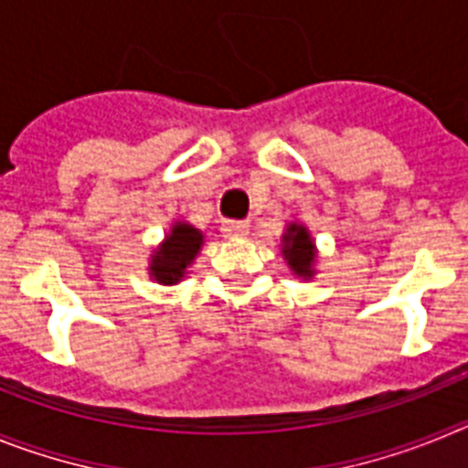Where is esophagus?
<instances>
[{
    "label": "esophagus",
    "instance_id": "obj_1",
    "mask_svg": "<svg viewBox=\"0 0 468 468\" xmlns=\"http://www.w3.org/2000/svg\"><path fill=\"white\" fill-rule=\"evenodd\" d=\"M250 225L246 220H225L222 222V234L227 239H239V237H246Z\"/></svg>",
    "mask_w": 468,
    "mask_h": 468
}]
</instances>
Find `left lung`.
<instances>
[{"label": "left lung", "mask_w": 468, "mask_h": 468, "mask_svg": "<svg viewBox=\"0 0 468 468\" xmlns=\"http://www.w3.org/2000/svg\"><path fill=\"white\" fill-rule=\"evenodd\" d=\"M283 255L291 270L300 276H312L314 243L309 231L300 225H291L283 234Z\"/></svg>", "instance_id": "left-lung-1"}]
</instances>
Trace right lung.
I'll list each match as a JSON object with an SVG mask.
<instances>
[{"mask_svg": "<svg viewBox=\"0 0 468 468\" xmlns=\"http://www.w3.org/2000/svg\"><path fill=\"white\" fill-rule=\"evenodd\" d=\"M201 241H204L201 231L194 229L192 225H180L177 222L166 237V241H164V246L152 258V276L166 285L177 283V281L183 279L187 264L198 253Z\"/></svg>", "mask_w": 468, "mask_h": 468, "instance_id": "add662e5", "label": "right lung"}]
</instances>
